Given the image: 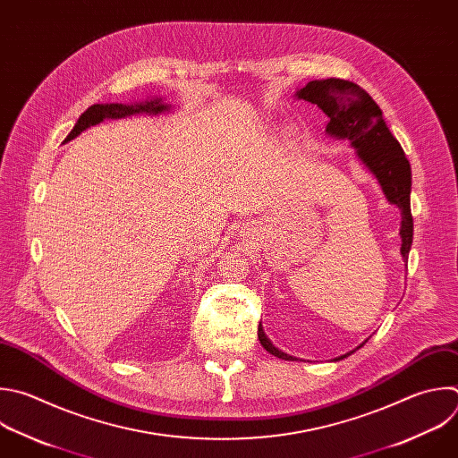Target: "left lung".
Wrapping results in <instances>:
<instances>
[{
    "label": "left lung",
    "instance_id": "obj_1",
    "mask_svg": "<svg viewBox=\"0 0 458 458\" xmlns=\"http://www.w3.org/2000/svg\"><path fill=\"white\" fill-rule=\"evenodd\" d=\"M294 97L317 104L329 116L326 132L333 138L351 141L358 160L377 180L386 201L401 210V255L403 260L408 262L413 241V217L410 210L411 167L401 143L386 127L379 106L358 84L335 77L311 81L298 89ZM257 335L260 345L269 354L285 361H296V358L278 351L269 342L262 324H259ZM365 342L354 351L335 358V361L354 354L365 345Z\"/></svg>",
    "mask_w": 458,
    "mask_h": 458
}]
</instances>
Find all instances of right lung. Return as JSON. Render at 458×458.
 I'll use <instances>...</instances> for the list:
<instances>
[{
  "label": "right lung",
  "instance_id": "obj_1",
  "mask_svg": "<svg viewBox=\"0 0 458 458\" xmlns=\"http://www.w3.org/2000/svg\"><path fill=\"white\" fill-rule=\"evenodd\" d=\"M165 111H171V106L164 102L162 97H150L141 102H131V104H93L89 106L77 120L70 134L64 138V143L77 138L82 131H86L91 125H97L104 120H116L125 118L132 114H162Z\"/></svg>",
  "mask_w": 458,
  "mask_h": 458
}]
</instances>
